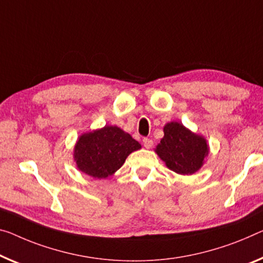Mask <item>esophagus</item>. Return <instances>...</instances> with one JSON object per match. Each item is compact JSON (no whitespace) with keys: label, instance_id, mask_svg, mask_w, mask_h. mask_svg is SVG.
<instances>
[{"label":"esophagus","instance_id":"34e87169","mask_svg":"<svg viewBox=\"0 0 263 263\" xmlns=\"http://www.w3.org/2000/svg\"><path fill=\"white\" fill-rule=\"evenodd\" d=\"M142 142H143L144 148L149 149V148L153 147V140L152 139H148V137H145V139H143Z\"/></svg>","mask_w":263,"mask_h":263}]
</instances>
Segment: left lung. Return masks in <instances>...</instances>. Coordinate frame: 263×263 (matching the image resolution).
<instances>
[{"label":"left lung","instance_id":"left-lung-1","mask_svg":"<svg viewBox=\"0 0 263 263\" xmlns=\"http://www.w3.org/2000/svg\"><path fill=\"white\" fill-rule=\"evenodd\" d=\"M163 133L155 153L167 168L180 175H193L200 171L209 154L204 136L195 134L176 121L165 124Z\"/></svg>","mask_w":263,"mask_h":263}]
</instances>
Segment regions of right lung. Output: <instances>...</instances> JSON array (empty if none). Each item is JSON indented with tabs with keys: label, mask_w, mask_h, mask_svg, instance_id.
Masks as SVG:
<instances>
[{
	"label": "right lung",
	"mask_w": 263,
	"mask_h": 263,
	"mask_svg": "<svg viewBox=\"0 0 263 263\" xmlns=\"http://www.w3.org/2000/svg\"><path fill=\"white\" fill-rule=\"evenodd\" d=\"M141 144L122 129L104 126L80 135L74 147V161L80 172L95 179H107L122 167Z\"/></svg>",
	"instance_id": "1"
}]
</instances>
